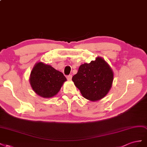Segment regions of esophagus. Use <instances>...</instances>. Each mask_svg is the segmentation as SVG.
<instances>
[{
	"label": "esophagus",
	"mask_w": 147,
	"mask_h": 147,
	"mask_svg": "<svg viewBox=\"0 0 147 147\" xmlns=\"http://www.w3.org/2000/svg\"><path fill=\"white\" fill-rule=\"evenodd\" d=\"M66 78H67V79H68V80L71 81V79H72V75H71V74L68 75V76H66Z\"/></svg>",
	"instance_id": "1"
}]
</instances>
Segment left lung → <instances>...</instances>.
Wrapping results in <instances>:
<instances>
[{"label":"left lung","instance_id":"left-lung-1","mask_svg":"<svg viewBox=\"0 0 147 147\" xmlns=\"http://www.w3.org/2000/svg\"><path fill=\"white\" fill-rule=\"evenodd\" d=\"M72 80L84 97L96 101L103 98L111 89L113 73L105 61L97 57L90 63L79 66Z\"/></svg>","mask_w":147,"mask_h":147}]
</instances>
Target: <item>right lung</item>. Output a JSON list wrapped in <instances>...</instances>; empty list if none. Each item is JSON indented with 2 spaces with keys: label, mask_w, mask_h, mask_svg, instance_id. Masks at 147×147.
<instances>
[{
  "label": "right lung",
  "mask_w": 147,
  "mask_h": 147,
  "mask_svg": "<svg viewBox=\"0 0 147 147\" xmlns=\"http://www.w3.org/2000/svg\"><path fill=\"white\" fill-rule=\"evenodd\" d=\"M29 81L37 95L44 98H50L59 92L66 78L60 71L39 62L33 68Z\"/></svg>",
  "instance_id": "1"
}]
</instances>
